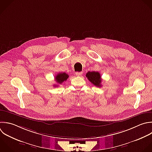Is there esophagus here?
Segmentation results:
<instances>
[{
	"mask_svg": "<svg viewBox=\"0 0 152 152\" xmlns=\"http://www.w3.org/2000/svg\"><path fill=\"white\" fill-rule=\"evenodd\" d=\"M75 74L77 76H80V75H81L83 74V72H76Z\"/></svg>",
	"mask_w": 152,
	"mask_h": 152,
	"instance_id": "34e87169",
	"label": "esophagus"
}]
</instances>
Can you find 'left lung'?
Wrapping results in <instances>:
<instances>
[{"label": "left lung", "instance_id": "1", "mask_svg": "<svg viewBox=\"0 0 152 152\" xmlns=\"http://www.w3.org/2000/svg\"><path fill=\"white\" fill-rule=\"evenodd\" d=\"M86 76L87 78V79L95 86L98 87H100L102 86H101L102 78H101L100 74L99 72L88 71L86 74Z\"/></svg>", "mask_w": 152, "mask_h": 152}]
</instances>
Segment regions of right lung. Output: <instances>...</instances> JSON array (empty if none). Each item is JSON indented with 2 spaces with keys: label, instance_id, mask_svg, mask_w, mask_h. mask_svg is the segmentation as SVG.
<instances>
[{
  "label": "right lung",
  "instance_id": "add662e5",
  "mask_svg": "<svg viewBox=\"0 0 152 152\" xmlns=\"http://www.w3.org/2000/svg\"><path fill=\"white\" fill-rule=\"evenodd\" d=\"M68 77H69V75L66 73H65V72H61L60 73L59 72L55 76V79L58 84H62L64 81H66V80L68 78ZM55 86L56 87L58 86L55 85Z\"/></svg>",
  "mask_w": 152,
  "mask_h": 152
}]
</instances>
